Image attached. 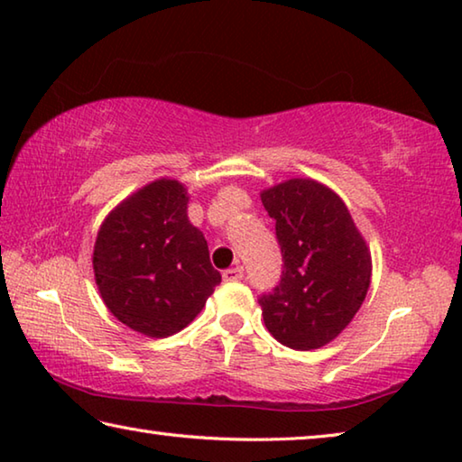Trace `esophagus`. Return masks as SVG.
<instances>
[{
    "label": "esophagus",
    "instance_id": "34e87169",
    "mask_svg": "<svg viewBox=\"0 0 462 462\" xmlns=\"http://www.w3.org/2000/svg\"><path fill=\"white\" fill-rule=\"evenodd\" d=\"M222 277H224V281L226 283H232V281H240L242 277H245V269L242 267H232V269H226L224 273H222Z\"/></svg>",
    "mask_w": 462,
    "mask_h": 462
}]
</instances>
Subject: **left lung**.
Listing matches in <instances>:
<instances>
[{
  "label": "left lung",
  "mask_w": 462,
  "mask_h": 462,
  "mask_svg": "<svg viewBox=\"0 0 462 462\" xmlns=\"http://www.w3.org/2000/svg\"><path fill=\"white\" fill-rule=\"evenodd\" d=\"M283 256L279 285L259 303L267 330L295 350L332 342L353 322L371 285V253L344 201L314 179L261 193Z\"/></svg>",
  "instance_id": "8db88e82"
}]
</instances>
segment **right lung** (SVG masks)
Here are the masks:
<instances>
[{"mask_svg": "<svg viewBox=\"0 0 462 462\" xmlns=\"http://www.w3.org/2000/svg\"><path fill=\"white\" fill-rule=\"evenodd\" d=\"M187 189L159 179L112 209L93 246V273L107 310L151 338L193 322L222 275L187 217Z\"/></svg>", "mask_w": 462, "mask_h": 462, "instance_id": "1", "label": "right lung"}]
</instances>
